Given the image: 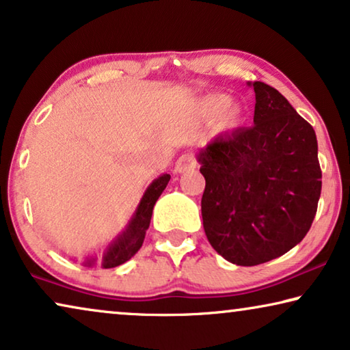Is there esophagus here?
I'll return each instance as SVG.
<instances>
[{"instance_id":"esophagus-1","label":"esophagus","mask_w":350,"mask_h":350,"mask_svg":"<svg viewBox=\"0 0 350 350\" xmlns=\"http://www.w3.org/2000/svg\"><path fill=\"white\" fill-rule=\"evenodd\" d=\"M196 168V159H195V154L191 152H187V154H182L179 159L176 161V173H187V171L190 170H195Z\"/></svg>"}]
</instances>
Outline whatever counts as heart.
<instances>
[{"mask_svg": "<svg viewBox=\"0 0 350 350\" xmlns=\"http://www.w3.org/2000/svg\"><path fill=\"white\" fill-rule=\"evenodd\" d=\"M198 113L204 118H213L220 114L223 124L226 125H236L241 121V109L229 105V98L221 94L206 97L198 107Z\"/></svg>", "mask_w": 350, "mask_h": 350, "instance_id": "b5f03b06", "label": "heart"}]
</instances>
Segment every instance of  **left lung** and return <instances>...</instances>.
<instances>
[{"mask_svg":"<svg viewBox=\"0 0 350 350\" xmlns=\"http://www.w3.org/2000/svg\"><path fill=\"white\" fill-rule=\"evenodd\" d=\"M253 125L218 135L198 154L202 225L213 250L252 267L288 253L314 220L322 189L314 129L262 81Z\"/></svg>","mask_w":350,"mask_h":350,"instance_id":"obj_1","label":"left lung"}]
</instances>
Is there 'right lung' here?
I'll use <instances>...</instances> for the list:
<instances>
[{
    "label": "right lung",
    "mask_w": 350,
    "mask_h": 350,
    "mask_svg": "<svg viewBox=\"0 0 350 350\" xmlns=\"http://www.w3.org/2000/svg\"><path fill=\"white\" fill-rule=\"evenodd\" d=\"M170 179V174H161L148 187V190H146L142 201H139L137 211H135L132 220L129 221L125 231L122 234H119V236L111 242V245L107 248V252L103 253V267H118V265L124 264L125 260H129L139 248H142L146 231H148L150 223V217H152V208L155 206V202H157L159 196L161 195V191L166 189V185H168ZM94 264H96V256L86 258L85 265Z\"/></svg>",
    "instance_id": "obj_1"
}]
</instances>
